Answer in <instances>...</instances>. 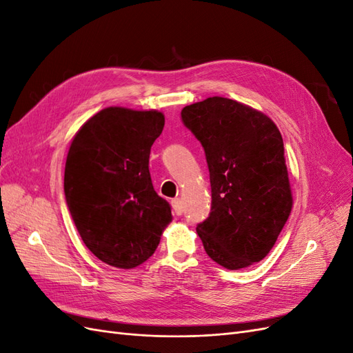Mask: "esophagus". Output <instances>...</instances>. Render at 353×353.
<instances>
[{"label": "esophagus", "mask_w": 353, "mask_h": 353, "mask_svg": "<svg viewBox=\"0 0 353 353\" xmlns=\"http://www.w3.org/2000/svg\"><path fill=\"white\" fill-rule=\"evenodd\" d=\"M170 205H172V209L176 215H183V203H181L179 199H174L170 201Z\"/></svg>", "instance_id": "obj_1"}]
</instances>
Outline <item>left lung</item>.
<instances>
[{
	"mask_svg": "<svg viewBox=\"0 0 353 353\" xmlns=\"http://www.w3.org/2000/svg\"><path fill=\"white\" fill-rule=\"evenodd\" d=\"M181 119L205 148L209 168L212 208L196 228L203 248L227 270L261 262L293 206L279 128L223 97L185 105Z\"/></svg>",
	"mask_w": 353,
	"mask_h": 353,
	"instance_id": "obj_1",
	"label": "left lung"
}]
</instances>
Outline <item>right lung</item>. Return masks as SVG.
<instances>
[{"mask_svg": "<svg viewBox=\"0 0 353 353\" xmlns=\"http://www.w3.org/2000/svg\"><path fill=\"white\" fill-rule=\"evenodd\" d=\"M163 126L165 116L157 110L108 108L72 140L65 168L68 208L85 245L116 268L145 262L172 221L148 170Z\"/></svg>", "mask_w": 353, "mask_h": 353, "instance_id": "add662e5", "label": "right lung"}]
</instances>
